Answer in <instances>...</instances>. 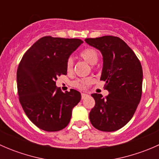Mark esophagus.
I'll return each instance as SVG.
<instances>
[{
    "mask_svg": "<svg viewBox=\"0 0 159 159\" xmlns=\"http://www.w3.org/2000/svg\"><path fill=\"white\" fill-rule=\"evenodd\" d=\"M89 96V94H81V99H85L86 98H88Z\"/></svg>",
    "mask_w": 159,
    "mask_h": 159,
    "instance_id": "1",
    "label": "esophagus"
}]
</instances>
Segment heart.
<instances>
[{"instance_id": "heart-1", "label": "heart", "mask_w": 159, "mask_h": 159, "mask_svg": "<svg viewBox=\"0 0 159 159\" xmlns=\"http://www.w3.org/2000/svg\"><path fill=\"white\" fill-rule=\"evenodd\" d=\"M80 57L82 59H84L85 61H87L88 63L91 65H96L97 62L98 61L99 58V55L98 51H96L95 49L91 48H86L83 50L82 51H81V53H80ZM73 67L74 61L73 59H72V57H69V58L67 60L66 62L67 71H72ZM93 82H94V78H93L92 77H88V78H82V79H78L76 80V81H75L73 82V86L78 89L84 90L87 89V88L91 85Z\"/></svg>"}]
</instances>
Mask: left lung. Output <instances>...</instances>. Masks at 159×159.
Returning a JSON list of instances; mask_svg holds the SVG:
<instances>
[{
  "instance_id": "1",
  "label": "left lung",
  "mask_w": 159,
  "mask_h": 159,
  "mask_svg": "<svg viewBox=\"0 0 159 159\" xmlns=\"http://www.w3.org/2000/svg\"><path fill=\"white\" fill-rule=\"evenodd\" d=\"M85 42L98 49L103 56L101 81L109 92L91 94L95 101L89 114L90 121L102 131H115L131 119L140 102L142 73L140 61L123 40L115 36L86 38Z\"/></svg>"
}]
</instances>
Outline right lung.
I'll return each instance as SVG.
<instances>
[{
	"label": "right lung",
	"mask_w": 159,
	"mask_h": 159,
	"mask_svg": "<svg viewBox=\"0 0 159 159\" xmlns=\"http://www.w3.org/2000/svg\"><path fill=\"white\" fill-rule=\"evenodd\" d=\"M82 43L76 38L45 36L22 57L17 71L19 101L28 118L39 129L57 131L70 122L81 94L75 89L62 92L56 80L67 75V60Z\"/></svg>",
	"instance_id": "1"
}]
</instances>
